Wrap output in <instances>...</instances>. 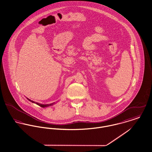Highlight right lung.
Wrapping results in <instances>:
<instances>
[{
	"instance_id": "right-lung-1",
	"label": "right lung",
	"mask_w": 152,
	"mask_h": 152,
	"mask_svg": "<svg viewBox=\"0 0 152 152\" xmlns=\"http://www.w3.org/2000/svg\"><path fill=\"white\" fill-rule=\"evenodd\" d=\"M27 99H28V100H29V101H31V102H33V103L36 104L37 105H39L40 107H42V108L47 107H48V106H51V105H52L53 104H55V102H53V103H52V104H40V103H38V102H34V101H31V100L29 99H28V98H27Z\"/></svg>"
}]
</instances>
